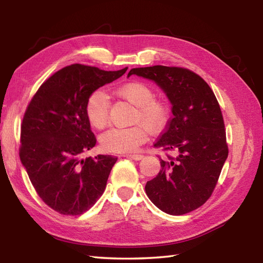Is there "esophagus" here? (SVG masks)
I'll return each mask as SVG.
<instances>
[{
  "label": "esophagus",
  "mask_w": 263,
  "mask_h": 263,
  "mask_svg": "<svg viewBox=\"0 0 263 263\" xmlns=\"http://www.w3.org/2000/svg\"><path fill=\"white\" fill-rule=\"evenodd\" d=\"M123 156H124V157H127V158H132V159H135V160H140V159L143 158V155H139V154H133V155L125 154V155H123Z\"/></svg>",
  "instance_id": "1"
}]
</instances>
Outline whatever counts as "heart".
Masks as SVG:
<instances>
[{
  "label": "heart",
  "mask_w": 263,
  "mask_h": 263,
  "mask_svg": "<svg viewBox=\"0 0 263 263\" xmlns=\"http://www.w3.org/2000/svg\"><path fill=\"white\" fill-rule=\"evenodd\" d=\"M114 93L136 106L132 123L126 128H110L99 139L100 146L108 153H132L147 140V130L160 132L171 117V108L164 100L155 98L154 89L141 81H132L116 87ZM110 104L107 96L100 90L89 95L85 104L87 121L92 127L100 128L108 124Z\"/></svg>",
  "instance_id": "b5f03b06"
}]
</instances>
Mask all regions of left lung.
Returning <instances> with one entry per match:
<instances>
[{
	"label": "left lung",
	"mask_w": 263,
	"mask_h": 263,
	"mask_svg": "<svg viewBox=\"0 0 263 263\" xmlns=\"http://www.w3.org/2000/svg\"><path fill=\"white\" fill-rule=\"evenodd\" d=\"M154 80L172 103L173 116L154 147L159 156L158 175L146 184L153 203L170 215H184L208 200L228 156L220 106L199 74L181 66L154 65L131 69L128 77ZM170 151L178 156L172 158Z\"/></svg>",
	"instance_id": "obj_1"
}]
</instances>
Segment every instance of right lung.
Returning <instances> with one entry per match:
<instances>
[{
  "mask_svg": "<svg viewBox=\"0 0 263 263\" xmlns=\"http://www.w3.org/2000/svg\"><path fill=\"white\" fill-rule=\"evenodd\" d=\"M71 64L43 82L28 104L21 124L19 156L45 204L61 215L89 210L105 191L117 158L82 159L97 140L85 114L89 95L125 73Z\"/></svg>",
  "mask_w": 263,
  "mask_h": 263,
  "instance_id": "1",
  "label": "right lung"
}]
</instances>
